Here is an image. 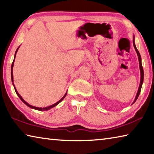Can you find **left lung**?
<instances>
[{
    "mask_svg": "<svg viewBox=\"0 0 154 154\" xmlns=\"http://www.w3.org/2000/svg\"><path fill=\"white\" fill-rule=\"evenodd\" d=\"M133 46H134V48L135 49V51L136 52H137V54L138 56V59H139V62H140V72H141V80H140V87H139V89H138V92L137 93V95H136V97H135V99L134 100V102L133 103V104L134 103L136 100L137 99V98L139 97V95H140V92H141V86H142V84H143V66H142V64H141V56H140V52H139V51L137 50V48H136V46L135 45V42H134V39L133 40Z\"/></svg>",
    "mask_w": 154,
    "mask_h": 154,
    "instance_id": "1",
    "label": "left lung"
}]
</instances>
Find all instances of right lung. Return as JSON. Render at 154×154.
I'll list each match as a JSON object with an SVG mask.
<instances>
[{
	"label": "right lung",
	"instance_id": "obj_1",
	"mask_svg": "<svg viewBox=\"0 0 154 154\" xmlns=\"http://www.w3.org/2000/svg\"><path fill=\"white\" fill-rule=\"evenodd\" d=\"M19 48H17V50H16V52H15V56H16V54H17V51H18V49H19ZM15 56H14V58H15ZM14 60H13V63H12V65H11V80H12V82H13V65H14ZM13 86H14V84L13 83ZM14 90H15V92H16V93H17V94L18 95V97H19V98L20 99H21L23 103H24L27 106H28L29 107H30V108H32V109H36V110H38V111H47V110H49V109H50L51 108H53V107H54V106H56L57 104H58L61 101H62L63 98H65V97L66 96V94H67V92H66V94L63 96V98H62V99H60L58 102H57L56 103H55V104H52V105H51V106H48V107H45V108H39V107H35V106H31V105H30L29 104H28L27 103H26L25 101L23 99V98L21 97V95H20L19 93H18V92H17V91L16 90V88H15V87H14Z\"/></svg>",
	"mask_w": 154,
	"mask_h": 154
}]
</instances>
